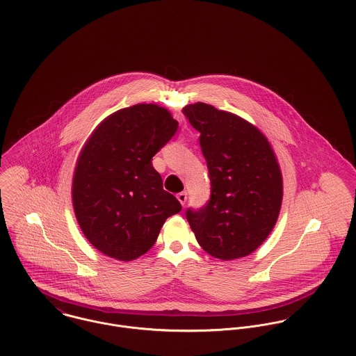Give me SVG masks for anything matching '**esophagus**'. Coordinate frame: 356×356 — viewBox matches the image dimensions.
<instances>
[{"label":"esophagus","instance_id":"34e87169","mask_svg":"<svg viewBox=\"0 0 356 356\" xmlns=\"http://www.w3.org/2000/svg\"><path fill=\"white\" fill-rule=\"evenodd\" d=\"M177 199H179V202L184 206L186 202H187V193H184V191H183V193H179V194H177Z\"/></svg>","mask_w":356,"mask_h":356}]
</instances>
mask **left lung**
<instances>
[{
	"label": "left lung",
	"instance_id": "left-lung-1",
	"mask_svg": "<svg viewBox=\"0 0 356 356\" xmlns=\"http://www.w3.org/2000/svg\"><path fill=\"white\" fill-rule=\"evenodd\" d=\"M200 132L211 184L206 206L186 217L200 247L222 261L255 251L276 225L282 176L264 134L234 113L197 102L183 109Z\"/></svg>",
	"mask_w": 356,
	"mask_h": 356
}]
</instances>
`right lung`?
<instances>
[{"instance_id":"add662e5","label":"right lung","mask_w":356,"mask_h":356,"mask_svg":"<svg viewBox=\"0 0 356 356\" xmlns=\"http://www.w3.org/2000/svg\"><path fill=\"white\" fill-rule=\"evenodd\" d=\"M177 128L166 109L139 104L106 118L84 145L72 200L81 232L102 254L139 258L154 245L165 220L181 210L152 163Z\"/></svg>"}]
</instances>
